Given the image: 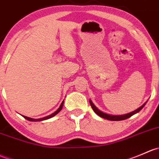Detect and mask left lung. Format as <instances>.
I'll return each mask as SVG.
<instances>
[{
	"label": "left lung",
	"instance_id": "obj_1",
	"mask_svg": "<svg viewBox=\"0 0 159 159\" xmlns=\"http://www.w3.org/2000/svg\"><path fill=\"white\" fill-rule=\"evenodd\" d=\"M90 104H91V107H92V109L93 111L95 112V113H97V114L98 115V116H100L102 118H104V119H107L108 120H113V121H120V120H126V119H128V118H129L130 116H132L133 115H134L135 113H138L139 111H140L142 109H143V107L145 106V104H143V106L140 107L139 108H138V109L134 110V111L131 112V113H127V114H124V115H120V116H113V115H110V114H107V113H103V112L101 111L100 110H98V108L95 107V105L93 104L92 103V101L90 100Z\"/></svg>",
	"mask_w": 159,
	"mask_h": 159
}]
</instances>
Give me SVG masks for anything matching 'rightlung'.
<instances>
[{
    "mask_svg": "<svg viewBox=\"0 0 159 159\" xmlns=\"http://www.w3.org/2000/svg\"><path fill=\"white\" fill-rule=\"evenodd\" d=\"M63 103H64V101H62V103H61V105H60L59 108L56 110V112H54L53 113H52L51 115H49V116H45V117L43 118H40V119H33V118H30V117H27V116H23V117L25 118L26 120H29V121H42V120H47V119H49V118L52 117V116H54L55 115L57 114L58 113H59V111L62 109V107H63Z\"/></svg>",
    "mask_w": 159,
    "mask_h": 159,
    "instance_id": "right-lung-1",
    "label": "right lung"
}]
</instances>
